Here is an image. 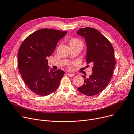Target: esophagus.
<instances>
[{
  "instance_id": "esophagus-1",
  "label": "esophagus",
  "mask_w": 134,
  "mask_h": 134,
  "mask_svg": "<svg viewBox=\"0 0 134 134\" xmlns=\"http://www.w3.org/2000/svg\"><path fill=\"white\" fill-rule=\"evenodd\" d=\"M68 75L70 77H72V76H74L75 75L74 74H71V73H68Z\"/></svg>"
}]
</instances>
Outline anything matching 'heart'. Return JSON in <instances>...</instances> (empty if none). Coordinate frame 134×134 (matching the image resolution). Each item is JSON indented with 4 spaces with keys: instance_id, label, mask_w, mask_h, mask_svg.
Wrapping results in <instances>:
<instances>
[{
    "instance_id": "b5f03b06",
    "label": "heart",
    "mask_w": 134,
    "mask_h": 134,
    "mask_svg": "<svg viewBox=\"0 0 134 134\" xmlns=\"http://www.w3.org/2000/svg\"><path fill=\"white\" fill-rule=\"evenodd\" d=\"M69 44H70V46H76V45H82V43L77 38H72L70 40ZM72 65H74V64H72ZM71 66H72V65H70V64L68 65V67L69 68H70Z\"/></svg>"
}]
</instances>
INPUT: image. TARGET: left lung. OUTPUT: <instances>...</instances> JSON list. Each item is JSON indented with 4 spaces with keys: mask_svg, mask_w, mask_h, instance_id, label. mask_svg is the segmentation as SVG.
Instances as JSON below:
<instances>
[{
    "mask_svg": "<svg viewBox=\"0 0 134 134\" xmlns=\"http://www.w3.org/2000/svg\"><path fill=\"white\" fill-rule=\"evenodd\" d=\"M77 34L86 40L87 63L92 64L93 71L87 79L82 75L84 84L77 90L87 96H94L102 92L111 78L116 64L114 48L110 41L94 28H81Z\"/></svg>",
    "mask_w": 134,
    "mask_h": 134,
    "instance_id": "obj_1",
    "label": "left lung"
}]
</instances>
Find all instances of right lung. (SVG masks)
<instances>
[{
  "label": "right lung",
  "instance_id": "1",
  "mask_svg": "<svg viewBox=\"0 0 134 134\" xmlns=\"http://www.w3.org/2000/svg\"><path fill=\"white\" fill-rule=\"evenodd\" d=\"M67 33L42 29L29 35L21 43L18 53V65L25 84L35 94L48 95L58 88L65 72L49 69L47 58Z\"/></svg>",
  "mask_w": 134,
  "mask_h": 134
}]
</instances>
